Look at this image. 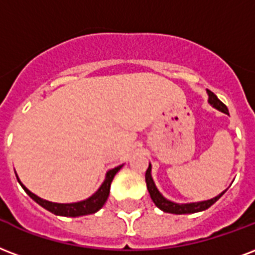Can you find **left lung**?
<instances>
[{
  "label": "left lung",
  "mask_w": 255,
  "mask_h": 255,
  "mask_svg": "<svg viewBox=\"0 0 255 255\" xmlns=\"http://www.w3.org/2000/svg\"><path fill=\"white\" fill-rule=\"evenodd\" d=\"M207 95H209V104L211 107H214L215 110L221 111L223 114L229 115V110L227 107L223 104L218 97L215 96L211 91L207 89ZM151 163H149L148 168L145 171V183H147V190L149 192V197L152 199V202L155 203V206L160 209L164 213H170V214H194V213H199V211H205L213 206L215 202L218 201L219 198L222 197L223 194L226 192L222 191L219 195L217 197L211 198V199H207V201H201V202H191V203H176V202H172L170 199H167L166 197H163V194L158 190L156 184L153 182L152 175H151Z\"/></svg>",
  "instance_id": "obj_1"
}]
</instances>
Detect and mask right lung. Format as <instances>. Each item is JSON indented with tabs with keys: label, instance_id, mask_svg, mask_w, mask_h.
I'll use <instances>...</instances> for the list:
<instances>
[{
	"label": "right lung",
	"instance_id": "right-lung-1",
	"mask_svg": "<svg viewBox=\"0 0 255 255\" xmlns=\"http://www.w3.org/2000/svg\"><path fill=\"white\" fill-rule=\"evenodd\" d=\"M123 167L118 166L112 168V170L107 171L106 174V179L102 183V186L97 188V191L95 194H92L91 197L84 199V201L80 202H73V203H56V202H49L45 201V199H42V198L37 197L36 194H33L30 190L25 187L22 182L19 180L18 175L15 174L17 176V180H18V183L21 184V187L24 188L25 192L28 194L29 197L32 198L33 201L37 202L38 205L44 207L45 210L50 211V213H53L54 215H61V217H83V215H89V214H95L96 211L102 209L104 203L108 199V195H110V190H111V183H112V180H114V176L116 175V172L120 170Z\"/></svg>",
	"mask_w": 255,
	"mask_h": 255
}]
</instances>
